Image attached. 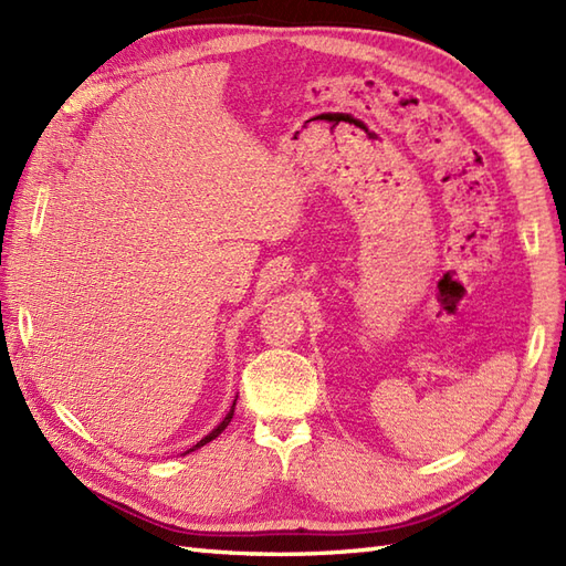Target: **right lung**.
Segmentation results:
<instances>
[{"mask_svg":"<svg viewBox=\"0 0 566 566\" xmlns=\"http://www.w3.org/2000/svg\"><path fill=\"white\" fill-rule=\"evenodd\" d=\"M234 407H237V399H234V403H231V409H229V413H227V416L222 418V423H220V426H217V428H214L212 432H208V434H206V438H202V440H200L198 444H193L191 449H188V452H196V449H198V447H202V444H208V442H212V440L217 438V434H220V432H222V430H224V428L229 426V421H231V418H234ZM188 452H184V454H188Z\"/></svg>","mask_w":566,"mask_h":566,"instance_id":"add662e5","label":"right lung"}]
</instances>
